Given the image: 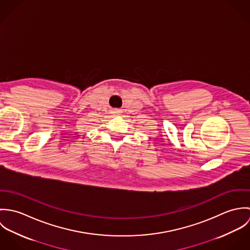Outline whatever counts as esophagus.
<instances>
[{
    "mask_svg": "<svg viewBox=\"0 0 250 250\" xmlns=\"http://www.w3.org/2000/svg\"><path fill=\"white\" fill-rule=\"evenodd\" d=\"M114 112H115V113H117V114H119V113H120V110H118V109H117V110H115Z\"/></svg>",
    "mask_w": 250,
    "mask_h": 250,
    "instance_id": "obj_1",
    "label": "esophagus"
}]
</instances>
